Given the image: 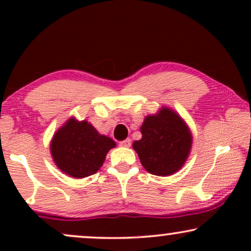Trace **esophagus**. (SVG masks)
<instances>
[{
	"mask_svg": "<svg viewBox=\"0 0 251 251\" xmlns=\"http://www.w3.org/2000/svg\"><path fill=\"white\" fill-rule=\"evenodd\" d=\"M119 145L123 146V148H129V146H131V139H129V138H127V139L122 140V142L119 143Z\"/></svg>",
	"mask_w": 251,
	"mask_h": 251,
	"instance_id": "obj_1",
	"label": "esophagus"
}]
</instances>
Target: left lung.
Listing matches in <instances>:
<instances>
[{"label":"left lung","instance_id":"8db88e82","mask_svg":"<svg viewBox=\"0 0 251 251\" xmlns=\"http://www.w3.org/2000/svg\"><path fill=\"white\" fill-rule=\"evenodd\" d=\"M143 138L133 149L150 174L169 176L178 171L188 158L192 137L177 113L164 107L157 116H148L142 125Z\"/></svg>","mask_w":251,"mask_h":251}]
</instances>
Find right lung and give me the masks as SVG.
Masks as SVG:
<instances>
[{
  "instance_id": "obj_1",
  "label": "right lung",
  "mask_w": 251,
  "mask_h": 251,
  "mask_svg": "<svg viewBox=\"0 0 251 251\" xmlns=\"http://www.w3.org/2000/svg\"><path fill=\"white\" fill-rule=\"evenodd\" d=\"M116 143L98 133L87 122L68 120L54 134L50 152L57 168L74 178H85L101 168L106 154Z\"/></svg>"
}]
</instances>
